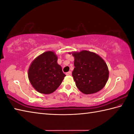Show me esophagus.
Returning <instances> with one entry per match:
<instances>
[{"label": "esophagus", "mask_w": 134, "mask_h": 134, "mask_svg": "<svg viewBox=\"0 0 134 134\" xmlns=\"http://www.w3.org/2000/svg\"><path fill=\"white\" fill-rule=\"evenodd\" d=\"M65 74H66L67 75H71V72L69 71V72L65 73Z\"/></svg>", "instance_id": "34e87169"}]
</instances>
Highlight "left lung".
I'll return each mask as SVG.
<instances>
[{
	"instance_id": "obj_1",
	"label": "left lung",
	"mask_w": 134,
	"mask_h": 134,
	"mask_svg": "<svg viewBox=\"0 0 134 134\" xmlns=\"http://www.w3.org/2000/svg\"><path fill=\"white\" fill-rule=\"evenodd\" d=\"M74 69L72 72L75 85L83 93H95L104 88L109 75L108 67L102 57L88 51L72 52Z\"/></svg>"
}]
</instances>
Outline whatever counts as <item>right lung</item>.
<instances>
[{"mask_svg": "<svg viewBox=\"0 0 134 134\" xmlns=\"http://www.w3.org/2000/svg\"><path fill=\"white\" fill-rule=\"evenodd\" d=\"M57 56L53 51L39 55L31 63L28 77L33 88L43 94H50L61 84L65 75L57 63Z\"/></svg>", "mask_w": 134, "mask_h": 134, "instance_id": "add662e5", "label": "right lung"}]
</instances>
